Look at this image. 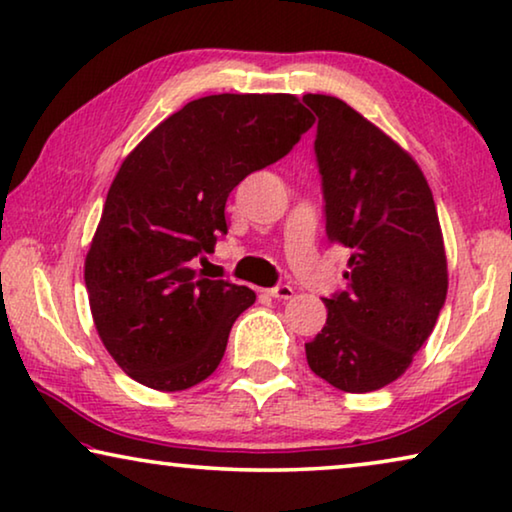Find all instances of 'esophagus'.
<instances>
[{
	"mask_svg": "<svg viewBox=\"0 0 512 512\" xmlns=\"http://www.w3.org/2000/svg\"><path fill=\"white\" fill-rule=\"evenodd\" d=\"M266 292H269V296H273V299H278V301H289L294 296V287L292 285H276V287L266 289Z\"/></svg>",
	"mask_w": 512,
	"mask_h": 512,
	"instance_id": "1",
	"label": "esophagus"
}]
</instances>
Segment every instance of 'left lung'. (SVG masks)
I'll return each instance as SVG.
<instances>
[{
    "instance_id": "8db88e82",
    "label": "left lung",
    "mask_w": 512,
    "mask_h": 512,
    "mask_svg": "<svg viewBox=\"0 0 512 512\" xmlns=\"http://www.w3.org/2000/svg\"><path fill=\"white\" fill-rule=\"evenodd\" d=\"M317 114L315 154L326 236L349 248L345 292L305 345L310 370L345 393L404 375L437 324L448 266L437 207L421 167L345 101L305 94Z\"/></svg>"
}]
</instances>
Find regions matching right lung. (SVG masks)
I'll return each instance as SVG.
<instances>
[{
  "label": "right lung",
  "mask_w": 512,
  "mask_h": 512,
  "mask_svg": "<svg viewBox=\"0 0 512 512\" xmlns=\"http://www.w3.org/2000/svg\"><path fill=\"white\" fill-rule=\"evenodd\" d=\"M315 124L292 94H216L183 105L124 158L85 259L98 338L128 377L186 391L223 361L253 289L193 269L227 232L225 202Z\"/></svg>",
  "instance_id": "obj_1"
}]
</instances>
